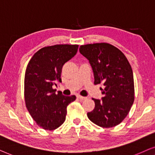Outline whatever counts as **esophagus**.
<instances>
[{"instance_id": "obj_1", "label": "esophagus", "mask_w": 155, "mask_h": 155, "mask_svg": "<svg viewBox=\"0 0 155 155\" xmlns=\"http://www.w3.org/2000/svg\"><path fill=\"white\" fill-rule=\"evenodd\" d=\"M77 98L80 99L81 101H84V100H85V99H86V97H84L81 96H77Z\"/></svg>"}]
</instances>
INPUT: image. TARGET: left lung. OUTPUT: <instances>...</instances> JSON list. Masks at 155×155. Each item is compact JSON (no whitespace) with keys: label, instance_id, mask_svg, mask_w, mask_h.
Wrapping results in <instances>:
<instances>
[{"label":"left lung","instance_id":"obj_1","mask_svg":"<svg viewBox=\"0 0 155 155\" xmlns=\"http://www.w3.org/2000/svg\"><path fill=\"white\" fill-rule=\"evenodd\" d=\"M79 52L89 61L94 84H102L101 99L92 98L94 110L87 113L91 122L102 127L120 124L134 102L133 73L122 51L108 43L80 46Z\"/></svg>","mask_w":155,"mask_h":155}]
</instances>
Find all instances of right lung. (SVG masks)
<instances>
[{"mask_svg":"<svg viewBox=\"0 0 155 155\" xmlns=\"http://www.w3.org/2000/svg\"><path fill=\"white\" fill-rule=\"evenodd\" d=\"M79 45H57L45 47L33 55L25 75V100L28 110L37 124L53 130L65 121L67 107L75 101L74 95L55 94L54 85L61 83L64 64L75 56Z\"/></svg>","mask_w":155,"mask_h":155,"instance_id":"add662e5","label":"right lung"}]
</instances>
